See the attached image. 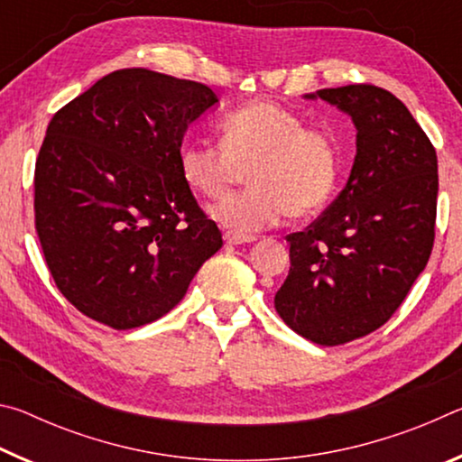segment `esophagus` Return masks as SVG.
<instances>
[{
    "mask_svg": "<svg viewBox=\"0 0 462 462\" xmlns=\"http://www.w3.org/2000/svg\"><path fill=\"white\" fill-rule=\"evenodd\" d=\"M224 240L226 245H232V246H238V245H248V242H254V236H245V234H234V232H226L224 234Z\"/></svg>",
    "mask_w": 462,
    "mask_h": 462,
    "instance_id": "1",
    "label": "esophagus"
}]
</instances>
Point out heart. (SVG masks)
Listing matches in <instances>:
<instances>
[{
	"instance_id": "b5f03b06",
	"label": "heart",
	"mask_w": 462,
	"mask_h": 462,
	"mask_svg": "<svg viewBox=\"0 0 462 462\" xmlns=\"http://www.w3.org/2000/svg\"><path fill=\"white\" fill-rule=\"evenodd\" d=\"M217 128L220 144H185L179 165L185 183L203 198H222L248 167V189L209 208L224 228L246 236L287 214L314 216L332 198L338 146L328 130L303 126L300 116L269 101L232 109Z\"/></svg>"
}]
</instances>
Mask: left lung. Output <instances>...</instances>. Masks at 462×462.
<instances>
[{
	"label": "left lung",
	"mask_w": 462,
	"mask_h": 462,
	"mask_svg": "<svg viewBox=\"0 0 462 462\" xmlns=\"http://www.w3.org/2000/svg\"><path fill=\"white\" fill-rule=\"evenodd\" d=\"M353 118L356 156L346 187L289 242V275L275 310L322 346L377 330L402 306L434 245L438 159L393 93L346 85L308 93Z\"/></svg>",
	"instance_id": "8db88e82"
}]
</instances>
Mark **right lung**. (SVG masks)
Listing matches in <instances>:
<instances>
[{
	"mask_svg": "<svg viewBox=\"0 0 462 462\" xmlns=\"http://www.w3.org/2000/svg\"><path fill=\"white\" fill-rule=\"evenodd\" d=\"M216 104L203 83L122 69L52 116L34 171L36 232L81 314L114 330L151 324L222 248L179 165L187 128Z\"/></svg>",
	"mask_w": 462,
	"mask_h": 462,
	"instance_id": "right-lung-1",
	"label": "right lung"
}]
</instances>
